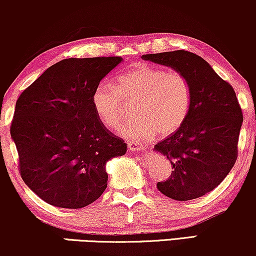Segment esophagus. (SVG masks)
Returning a JSON list of instances; mask_svg holds the SVG:
<instances>
[{
	"mask_svg": "<svg viewBox=\"0 0 256 256\" xmlns=\"http://www.w3.org/2000/svg\"><path fill=\"white\" fill-rule=\"evenodd\" d=\"M128 148H129V150H130V152H146V146H144L134 144V143H129Z\"/></svg>",
	"mask_w": 256,
	"mask_h": 256,
	"instance_id": "obj_1",
	"label": "esophagus"
}]
</instances>
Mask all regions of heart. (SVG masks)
I'll use <instances>...</instances> for the list:
<instances>
[{
	"instance_id": "heart-1",
	"label": "heart",
	"mask_w": 256,
	"mask_h": 256,
	"mask_svg": "<svg viewBox=\"0 0 256 256\" xmlns=\"http://www.w3.org/2000/svg\"><path fill=\"white\" fill-rule=\"evenodd\" d=\"M191 99V85L183 73L138 65L118 76L116 86L107 80L98 84L92 104L106 127L118 128L126 114L124 102L136 101V116L121 128V132L132 141H143L156 134L164 138L177 132L186 120Z\"/></svg>"
}]
</instances>
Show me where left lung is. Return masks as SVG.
Returning <instances> with one entry per match:
<instances>
[{
    "label": "left lung",
    "instance_id": "left-lung-1",
    "mask_svg": "<svg viewBox=\"0 0 256 256\" xmlns=\"http://www.w3.org/2000/svg\"><path fill=\"white\" fill-rule=\"evenodd\" d=\"M142 59L183 73L192 92L183 126L154 148L166 156L174 169L166 180L157 183V188L180 202L202 197L225 180L236 160L244 116L236 92L192 52H162Z\"/></svg>",
    "mask_w": 256,
    "mask_h": 256
}]
</instances>
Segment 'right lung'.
I'll use <instances>...</instances> for the list:
<instances>
[{
    "mask_svg": "<svg viewBox=\"0 0 256 256\" xmlns=\"http://www.w3.org/2000/svg\"><path fill=\"white\" fill-rule=\"evenodd\" d=\"M124 60L68 58L52 65L20 94L10 135L24 183L48 204L82 208L107 188L106 163L127 144L96 116L92 94Z\"/></svg>",
    "mask_w": 256,
    "mask_h": 256,
    "instance_id": "right-lung-1",
    "label": "right lung"
}]
</instances>
